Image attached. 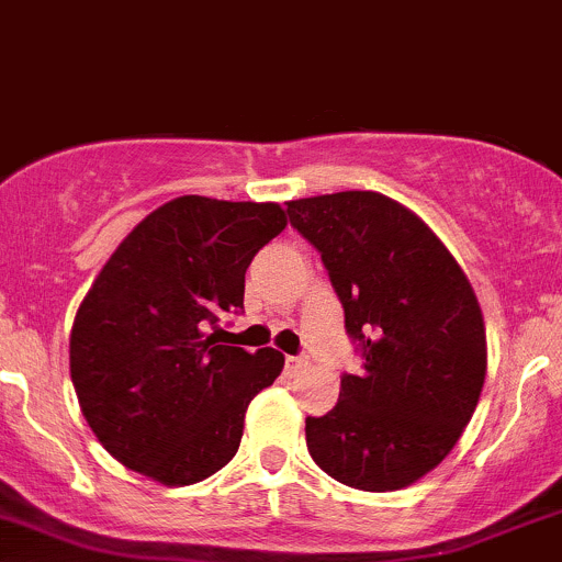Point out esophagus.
I'll use <instances>...</instances> for the list:
<instances>
[{
  "label": "esophagus",
  "mask_w": 562,
  "mask_h": 562,
  "mask_svg": "<svg viewBox=\"0 0 562 562\" xmlns=\"http://www.w3.org/2000/svg\"><path fill=\"white\" fill-rule=\"evenodd\" d=\"M300 367H303V359L300 356H286V372L292 375V372H297Z\"/></svg>",
  "instance_id": "1"
}]
</instances>
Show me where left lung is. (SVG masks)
Wrapping results in <instances>:
<instances>
[{
    "label": "left lung",
    "mask_w": 562,
    "mask_h": 562,
    "mask_svg": "<svg viewBox=\"0 0 562 562\" xmlns=\"http://www.w3.org/2000/svg\"><path fill=\"white\" fill-rule=\"evenodd\" d=\"M322 255L364 372L305 418L313 461L356 491L413 485L456 448L487 370L485 322L467 273L420 216L370 190L286 203Z\"/></svg>",
    "instance_id": "8db88e82"
}]
</instances>
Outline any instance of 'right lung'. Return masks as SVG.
Segmentation results:
<instances>
[{"label": "right lung", "instance_id": "add662e5", "mask_svg": "<svg viewBox=\"0 0 562 562\" xmlns=\"http://www.w3.org/2000/svg\"><path fill=\"white\" fill-rule=\"evenodd\" d=\"M283 227L279 203L182 195L101 268L75 316L69 367L88 426L123 467L192 485L238 452L246 407L281 375L283 353L222 346L216 324L244 311L246 268Z\"/></svg>", "mask_w": 562, "mask_h": 562}]
</instances>
